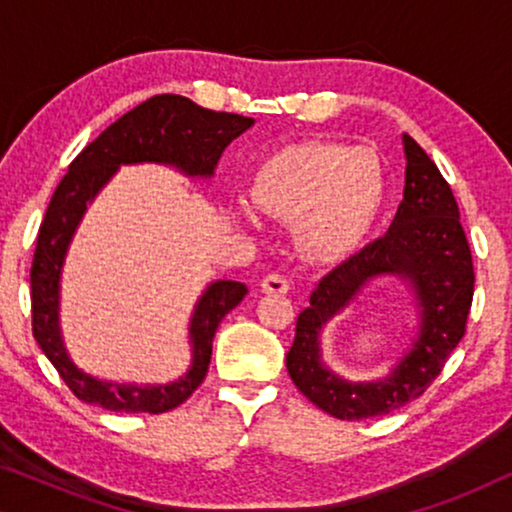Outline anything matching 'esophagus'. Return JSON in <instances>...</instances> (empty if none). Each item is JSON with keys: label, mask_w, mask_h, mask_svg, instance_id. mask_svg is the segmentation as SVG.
I'll return each instance as SVG.
<instances>
[{"label": "esophagus", "mask_w": 512, "mask_h": 512, "mask_svg": "<svg viewBox=\"0 0 512 512\" xmlns=\"http://www.w3.org/2000/svg\"><path fill=\"white\" fill-rule=\"evenodd\" d=\"M261 291L263 293H279V296H282V293L289 291V279H286L284 275H268L261 282Z\"/></svg>", "instance_id": "1"}]
</instances>
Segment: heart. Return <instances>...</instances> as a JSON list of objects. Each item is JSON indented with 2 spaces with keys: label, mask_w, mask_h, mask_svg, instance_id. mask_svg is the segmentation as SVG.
<instances>
[{
  "label": "heart",
  "mask_w": 512,
  "mask_h": 512,
  "mask_svg": "<svg viewBox=\"0 0 512 512\" xmlns=\"http://www.w3.org/2000/svg\"><path fill=\"white\" fill-rule=\"evenodd\" d=\"M387 193L380 158L363 146L300 142L284 146L251 174L249 195L258 212L293 223L296 247L312 261H333L352 251L380 214ZM249 202L233 216L254 226Z\"/></svg>",
  "instance_id": "b5f03b06"
}]
</instances>
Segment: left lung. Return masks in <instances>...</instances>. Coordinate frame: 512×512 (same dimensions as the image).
Here are the masks:
<instances>
[{"mask_svg": "<svg viewBox=\"0 0 512 512\" xmlns=\"http://www.w3.org/2000/svg\"><path fill=\"white\" fill-rule=\"evenodd\" d=\"M403 153V200L389 230L321 279L310 307L300 312L296 340L286 354V370L300 394L338 419L387 415L415 401L440 375L466 331L475 275L457 200L436 163L410 135H403ZM380 276H396L409 286L418 331L387 376L345 381L323 363L320 335Z\"/></svg>", "mask_w": 512, "mask_h": 512, "instance_id": "obj_1", "label": "left lung"}]
</instances>
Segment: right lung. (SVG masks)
Returning a JSON list of instances; mask_svg holds the SVG:
<instances>
[{
  "label": "right lung",
  "instance_id": "obj_1",
  "mask_svg": "<svg viewBox=\"0 0 512 512\" xmlns=\"http://www.w3.org/2000/svg\"><path fill=\"white\" fill-rule=\"evenodd\" d=\"M254 118L212 111L181 95H156L111 123L95 142L72 160L55 188L41 221L34 251L32 333L62 380L83 403L114 412L160 415L184 403L205 380L212 340L223 317L247 296V286L233 279L207 284L188 321L191 366L163 384L102 380L79 368L69 354L60 326V282L65 258L88 205L123 165H165L188 179H212L226 146L247 132Z\"/></svg>",
  "mask_w": 512,
  "mask_h": 512
}]
</instances>
